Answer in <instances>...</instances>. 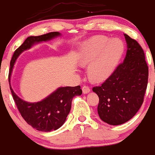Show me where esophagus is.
Segmentation results:
<instances>
[{
  "label": "esophagus",
  "instance_id": "obj_1",
  "mask_svg": "<svg viewBox=\"0 0 155 155\" xmlns=\"http://www.w3.org/2000/svg\"><path fill=\"white\" fill-rule=\"evenodd\" d=\"M90 88L89 87H87V86H83V87H82V92H83V94H87V93L90 92Z\"/></svg>",
  "mask_w": 155,
  "mask_h": 155
}]
</instances>
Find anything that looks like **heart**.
I'll list each match as a JSON object with an SVG mask.
<instances>
[{"label": "heart", "instance_id": "obj_1", "mask_svg": "<svg viewBox=\"0 0 155 155\" xmlns=\"http://www.w3.org/2000/svg\"><path fill=\"white\" fill-rule=\"evenodd\" d=\"M124 51V45L118 39L97 35L85 41L76 54L81 67L88 66V77L94 82H102L113 74Z\"/></svg>", "mask_w": 155, "mask_h": 155}]
</instances>
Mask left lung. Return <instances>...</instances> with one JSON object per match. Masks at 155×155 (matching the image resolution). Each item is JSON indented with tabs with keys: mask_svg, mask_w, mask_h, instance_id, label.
<instances>
[{
	"mask_svg": "<svg viewBox=\"0 0 155 155\" xmlns=\"http://www.w3.org/2000/svg\"><path fill=\"white\" fill-rule=\"evenodd\" d=\"M127 50L124 62L101 86L92 91L98 94V113L109 125L123 124L132 119L143 102L148 80V67L143 49L124 34Z\"/></svg>",
	"mask_w": 155,
	"mask_h": 155,
	"instance_id": "1",
	"label": "left lung"
}]
</instances>
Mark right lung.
Wrapping results in <instances>:
<instances>
[{
	"label": "right lung",
	"instance_id": "obj_1",
	"mask_svg": "<svg viewBox=\"0 0 155 155\" xmlns=\"http://www.w3.org/2000/svg\"><path fill=\"white\" fill-rule=\"evenodd\" d=\"M61 35V34L58 31H53L39 36L28 37L15 51L10 63L8 79L14 101L27 124L42 132H50L62 127L71 111L73 98L82 94L81 87L79 85L75 87H60L39 102H28L19 98L15 93L11 86V77L16 60L21 53L29 50L34 45L50 41Z\"/></svg>",
	"mask_w": 155,
	"mask_h": 155
}]
</instances>
